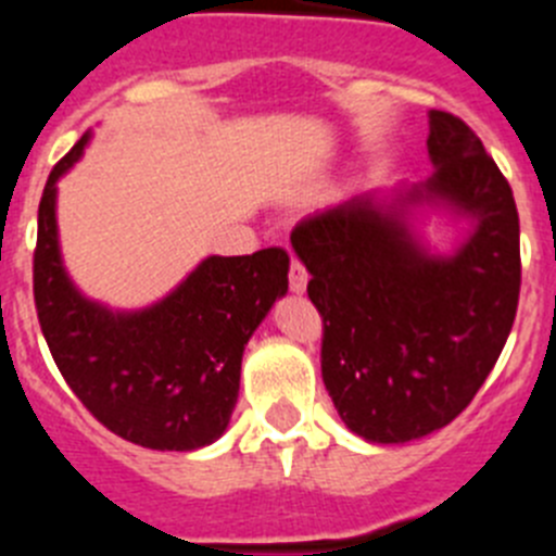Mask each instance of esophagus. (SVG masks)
I'll use <instances>...</instances> for the list:
<instances>
[{"instance_id":"obj_1","label":"esophagus","mask_w":556,"mask_h":556,"mask_svg":"<svg viewBox=\"0 0 556 556\" xmlns=\"http://www.w3.org/2000/svg\"><path fill=\"white\" fill-rule=\"evenodd\" d=\"M306 283H308V273L306 267H303L298 258H292V264H289V289L298 294L306 292Z\"/></svg>"}]
</instances>
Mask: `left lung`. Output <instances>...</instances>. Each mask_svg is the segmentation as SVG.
Returning <instances> with one entry per match:
<instances>
[{
  "instance_id": "left-lung-1",
  "label": "left lung",
  "mask_w": 556,
  "mask_h": 556,
  "mask_svg": "<svg viewBox=\"0 0 556 556\" xmlns=\"http://www.w3.org/2000/svg\"><path fill=\"white\" fill-rule=\"evenodd\" d=\"M437 172L381 208L353 198L292 230L323 317V381L339 417L370 443H409L473 401L513 331L520 225L513 189L459 116L429 113ZM445 199L477 219L451 260H431L403 225L406 204Z\"/></svg>"
}]
</instances>
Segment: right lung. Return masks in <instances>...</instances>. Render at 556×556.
Instances as JSON below:
<instances>
[{"label": "right lung", "mask_w": 556, "mask_h": 556, "mask_svg": "<svg viewBox=\"0 0 556 556\" xmlns=\"http://www.w3.org/2000/svg\"><path fill=\"white\" fill-rule=\"evenodd\" d=\"M86 141L52 166L38 205L33 294L43 339L72 392L113 434L144 448H203L228 429L244 345L287 294L289 255H211L169 298L136 314L86 301L66 278L55 223V180Z\"/></svg>", "instance_id": "obj_1"}]
</instances>
